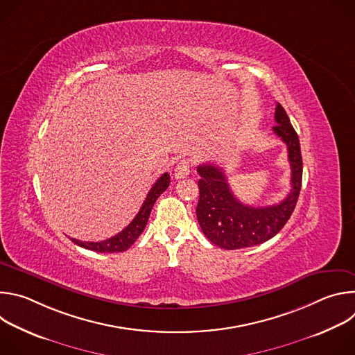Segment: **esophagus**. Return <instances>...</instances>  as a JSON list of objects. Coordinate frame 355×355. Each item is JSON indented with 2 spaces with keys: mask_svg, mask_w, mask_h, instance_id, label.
Here are the masks:
<instances>
[{
  "mask_svg": "<svg viewBox=\"0 0 355 355\" xmlns=\"http://www.w3.org/2000/svg\"><path fill=\"white\" fill-rule=\"evenodd\" d=\"M189 170H191L189 160H181V162L177 164L175 170H174V177H175L177 180H180V178H185V177H188Z\"/></svg>",
  "mask_w": 355,
  "mask_h": 355,
  "instance_id": "1",
  "label": "esophagus"
}]
</instances>
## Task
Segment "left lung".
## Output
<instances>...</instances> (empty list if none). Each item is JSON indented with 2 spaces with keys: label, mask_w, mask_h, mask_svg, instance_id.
<instances>
[{
  "label": "left lung",
  "mask_w": 355,
  "mask_h": 355,
  "mask_svg": "<svg viewBox=\"0 0 355 355\" xmlns=\"http://www.w3.org/2000/svg\"><path fill=\"white\" fill-rule=\"evenodd\" d=\"M274 133L288 148L291 164V192L279 204L254 208L241 204L232 192L222 168L214 164L198 166L200 180L196 218L204 234L225 250L259 245L274 237L291 218L302 187V156L299 137L291 121L277 104Z\"/></svg>",
  "instance_id": "obj_1"
}]
</instances>
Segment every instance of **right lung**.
<instances>
[{"label": "right lung", "mask_w": 355, "mask_h": 355, "mask_svg": "<svg viewBox=\"0 0 355 355\" xmlns=\"http://www.w3.org/2000/svg\"><path fill=\"white\" fill-rule=\"evenodd\" d=\"M168 185H170V175L167 173H164L156 181V184L151 187V189L147 193V198L144 199L143 205H141L139 214L136 215V218L122 232H119L114 237L103 240V241H95V243L94 241H81L77 239H71V240L74 241V244L84 247L87 250H91V251H96V252H121V251L128 250L144 230L148 216H150V212H151V208H153L157 198L168 188Z\"/></svg>", "instance_id": "1"}]
</instances>
